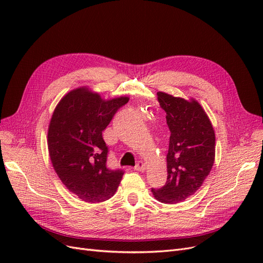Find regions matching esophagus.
I'll return each instance as SVG.
<instances>
[{
  "instance_id": "1",
  "label": "esophagus",
  "mask_w": 263,
  "mask_h": 263,
  "mask_svg": "<svg viewBox=\"0 0 263 263\" xmlns=\"http://www.w3.org/2000/svg\"><path fill=\"white\" fill-rule=\"evenodd\" d=\"M135 170L137 171H145L146 170V164L142 161H138V163L135 166Z\"/></svg>"
}]
</instances>
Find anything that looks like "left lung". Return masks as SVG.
Instances as JSON below:
<instances>
[{"instance_id": "left-lung-1", "label": "left lung", "mask_w": 263, "mask_h": 263, "mask_svg": "<svg viewBox=\"0 0 263 263\" xmlns=\"http://www.w3.org/2000/svg\"><path fill=\"white\" fill-rule=\"evenodd\" d=\"M170 129L165 185L153 189L157 201L176 204L193 195L208 178L215 161V132L196 100L158 92Z\"/></svg>"}]
</instances>
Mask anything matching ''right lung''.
Masks as SVG:
<instances>
[{
    "label": "right lung",
    "instance_id": "1",
    "mask_svg": "<svg viewBox=\"0 0 263 263\" xmlns=\"http://www.w3.org/2000/svg\"><path fill=\"white\" fill-rule=\"evenodd\" d=\"M128 97L103 100L87 86L68 92L55 106L49 127V157L53 169L71 193L87 203L112 197L123 170L107 168L108 149L102 136Z\"/></svg>",
    "mask_w": 263,
    "mask_h": 263
}]
</instances>
